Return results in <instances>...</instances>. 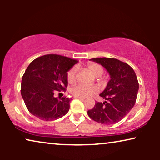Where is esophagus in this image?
Returning <instances> with one entry per match:
<instances>
[{"instance_id":"1","label":"esophagus","mask_w":160,"mask_h":160,"mask_svg":"<svg viewBox=\"0 0 160 160\" xmlns=\"http://www.w3.org/2000/svg\"><path fill=\"white\" fill-rule=\"evenodd\" d=\"M75 98H76V99H79L81 100H84V98H78V97H74Z\"/></svg>"}]
</instances>
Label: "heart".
<instances>
[{"mask_svg": "<svg viewBox=\"0 0 160 160\" xmlns=\"http://www.w3.org/2000/svg\"><path fill=\"white\" fill-rule=\"evenodd\" d=\"M87 68L92 72V73L96 77L101 76L103 70L100 65L95 62H89L87 64ZM76 73H77V67H73L68 72V81L71 84H73L76 80ZM98 92V87L95 85L92 86H86L84 84H77L71 89V95L74 97L78 98H88Z\"/></svg>", "mask_w": 160, "mask_h": 160, "instance_id": "b5f03b06", "label": "heart"}]
</instances>
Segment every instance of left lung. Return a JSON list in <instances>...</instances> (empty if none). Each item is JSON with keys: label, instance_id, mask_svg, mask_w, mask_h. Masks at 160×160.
Returning a JSON list of instances; mask_svg holds the SVG:
<instances>
[{"label": "left lung", "instance_id": "obj_1", "mask_svg": "<svg viewBox=\"0 0 160 160\" xmlns=\"http://www.w3.org/2000/svg\"><path fill=\"white\" fill-rule=\"evenodd\" d=\"M90 60L104 67L111 79L100 94L106 101L97 102L87 113L92 119L102 124L117 123L130 112L136 101L139 89L136 74L130 65L117 59L100 58Z\"/></svg>", "mask_w": 160, "mask_h": 160}]
</instances>
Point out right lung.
Here are the masks:
<instances>
[{
	"label": "right lung",
	"instance_id": "add662e5",
	"mask_svg": "<svg viewBox=\"0 0 160 160\" xmlns=\"http://www.w3.org/2000/svg\"><path fill=\"white\" fill-rule=\"evenodd\" d=\"M78 61L58 54H46L30 62L22 78L21 95L30 113L52 121L68 112V98L54 97V91L65 90L68 71Z\"/></svg>",
	"mask_w": 160,
	"mask_h": 160
}]
</instances>
